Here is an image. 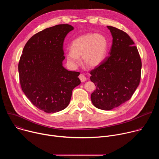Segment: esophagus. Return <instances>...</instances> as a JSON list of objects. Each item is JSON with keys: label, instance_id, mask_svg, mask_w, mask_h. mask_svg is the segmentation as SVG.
Segmentation results:
<instances>
[{"label": "esophagus", "instance_id": "esophagus-1", "mask_svg": "<svg viewBox=\"0 0 159 159\" xmlns=\"http://www.w3.org/2000/svg\"><path fill=\"white\" fill-rule=\"evenodd\" d=\"M79 79H80V81L82 82H85V80H86V77H85V76L84 75V74H80V75H79Z\"/></svg>", "mask_w": 159, "mask_h": 159}]
</instances>
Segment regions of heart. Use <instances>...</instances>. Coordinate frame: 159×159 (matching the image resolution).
<instances>
[{
    "instance_id": "obj_1",
    "label": "heart",
    "mask_w": 159,
    "mask_h": 159,
    "mask_svg": "<svg viewBox=\"0 0 159 159\" xmlns=\"http://www.w3.org/2000/svg\"><path fill=\"white\" fill-rule=\"evenodd\" d=\"M107 47V40L103 34L87 33L72 42L70 50L66 53V58L73 68L80 63V56L83 62L89 67H96L104 60Z\"/></svg>"
}]
</instances>
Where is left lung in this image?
<instances>
[{
	"instance_id": "1",
	"label": "left lung",
	"mask_w": 159,
	"mask_h": 159,
	"mask_svg": "<svg viewBox=\"0 0 159 159\" xmlns=\"http://www.w3.org/2000/svg\"><path fill=\"white\" fill-rule=\"evenodd\" d=\"M112 37L109 56L90 72V79L96 86L91 94L93 105L111 110L128 101L139 86L142 61L137 47L125 32L107 26Z\"/></svg>"
}]
</instances>
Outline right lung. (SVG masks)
<instances>
[{
	"label": "right lung",
	"mask_w": 159,
	"mask_h": 159,
	"mask_svg": "<svg viewBox=\"0 0 159 159\" xmlns=\"http://www.w3.org/2000/svg\"><path fill=\"white\" fill-rule=\"evenodd\" d=\"M74 27L58 25L33 36L22 50L18 65L22 91L36 107L48 113L65 109L72 90L80 84V73L66 70L63 44Z\"/></svg>",
	"instance_id": "1"
}]
</instances>
